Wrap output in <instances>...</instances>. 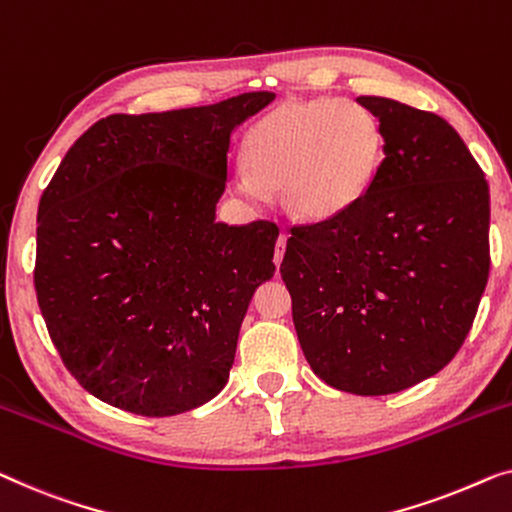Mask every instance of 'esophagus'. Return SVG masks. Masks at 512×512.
<instances>
[{
  "mask_svg": "<svg viewBox=\"0 0 512 512\" xmlns=\"http://www.w3.org/2000/svg\"><path fill=\"white\" fill-rule=\"evenodd\" d=\"M286 240H288V235L286 233H281L279 238H277V244H274V265H281V261H284V251H286Z\"/></svg>",
  "mask_w": 512,
  "mask_h": 512,
  "instance_id": "34e87169",
  "label": "esophagus"
}]
</instances>
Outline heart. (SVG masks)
<instances>
[{
    "label": "heart",
    "instance_id": "1",
    "mask_svg": "<svg viewBox=\"0 0 512 512\" xmlns=\"http://www.w3.org/2000/svg\"><path fill=\"white\" fill-rule=\"evenodd\" d=\"M383 157V131L372 110L355 101H288L256 122L233 187L263 205L281 189L302 219L339 217L365 196Z\"/></svg>",
    "mask_w": 512,
    "mask_h": 512
}]
</instances>
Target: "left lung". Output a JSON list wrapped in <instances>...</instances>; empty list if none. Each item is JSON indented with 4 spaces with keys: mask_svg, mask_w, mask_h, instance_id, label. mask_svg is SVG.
<instances>
[{
    "mask_svg": "<svg viewBox=\"0 0 512 512\" xmlns=\"http://www.w3.org/2000/svg\"><path fill=\"white\" fill-rule=\"evenodd\" d=\"M358 103L379 117L385 159L353 207L291 228L279 272L314 374L374 397L441 372L469 335L490 274V187L443 117Z\"/></svg>",
    "mask_w": 512,
    "mask_h": 512,
    "instance_id": "left-lung-1",
    "label": "left lung"
}]
</instances>
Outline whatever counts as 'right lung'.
Returning a JSON list of instances; mask_svg holds the SVG:
<instances>
[{"instance_id": "add662e5", "label": "right lung", "mask_w": 512, "mask_h": 512, "mask_svg": "<svg viewBox=\"0 0 512 512\" xmlns=\"http://www.w3.org/2000/svg\"><path fill=\"white\" fill-rule=\"evenodd\" d=\"M272 99L103 117L43 191L36 300L66 369L101 402L164 418L224 390L279 228L221 224L217 203L235 127Z\"/></svg>"}]
</instances>
